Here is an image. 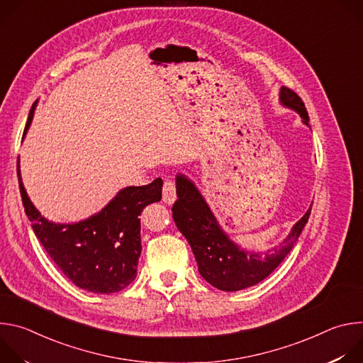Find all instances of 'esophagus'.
Returning <instances> with one entry per match:
<instances>
[{
  "mask_svg": "<svg viewBox=\"0 0 363 363\" xmlns=\"http://www.w3.org/2000/svg\"><path fill=\"white\" fill-rule=\"evenodd\" d=\"M162 199L167 203H174L177 199V184L174 179H167L162 186Z\"/></svg>",
  "mask_w": 363,
  "mask_h": 363,
  "instance_id": "1",
  "label": "esophagus"
}]
</instances>
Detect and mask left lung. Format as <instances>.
Here are the masks:
<instances>
[{
    "label": "left lung",
    "instance_id": "8db88e82",
    "mask_svg": "<svg viewBox=\"0 0 363 363\" xmlns=\"http://www.w3.org/2000/svg\"><path fill=\"white\" fill-rule=\"evenodd\" d=\"M280 100L308 125L306 106L296 91L281 87ZM177 194L178 199L172 205L174 221L192 248L202 279L223 291L247 289L272 274L298 240L312 211L310 206L280 245L258 254L241 250L224 234L198 189L184 175L177 177Z\"/></svg>",
    "mask_w": 363,
    "mask_h": 363
}]
</instances>
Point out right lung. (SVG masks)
Listing matches in <instances>:
<instances>
[{
	"label": "right lung",
	"instance_id": "1",
	"mask_svg": "<svg viewBox=\"0 0 363 363\" xmlns=\"http://www.w3.org/2000/svg\"><path fill=\"white\" fill-rule=\"evenodd\" d=\"M35 109L33 105L23 136ZM20 194L33 230L51 260L77 287L91 293H116L136 277L140 257V220L146 205L162 198V179L122 189L99 214L76 223L47 221L31 203L20 174Z\"/></svg>",
	"mask_w": 363,
	"mask_h": 363
}]
</instances>
